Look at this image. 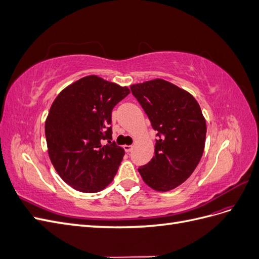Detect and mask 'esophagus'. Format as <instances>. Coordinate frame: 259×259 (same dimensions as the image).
Returning <instances> with one entry per match:
<instances>
[{"instance_id": "1", "label": "esophagus", "mask_w": 259, "mask_h": 259, "mask_svg": "<svg viewBox=\"0 0 259 259\" xmlns=\"http://www.w3.org/2000/svg\"><path fill=\"white\" fill-rule=\"evenodd\" d=\"M123 148H124L125 152H127V153H128V152H131V151L133 150V146H127V145H125Z\"/></svg>"}]
</instances>
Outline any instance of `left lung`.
I'll return each instance as SVG.
<instances>
[{"label":"left lung","instance_id":"left-lung-1","mask_svg":"<svg viewBox=\"0 0 259 259\" xmlns=\"http://www.w3.org/2000/svg\"><path fill=\"white\" fill-rule=\"evenodd\" d=\"M156 131L154 155L138 168L144 182L165 192L190 177L204 151L206 123L190 93L155 79L131 86Z\"/></svg>","mask_w":259,"mask_h":259}]
</instances>
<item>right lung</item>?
<instances>
[{
  "instance_id": "obj_1",
  "label": "right lung",
  "mask_w": 259,
  "mask_h": 259,
  "mask_svg": "<svg viewBox=\"0 0 259 259\" xmlns=\"http://www.w3.org/2000/svg\"><path fill=\"white\" fill-rule=\"evenodd\" d=\"M128 94L125 86L89 75L67 86L54 100L45 122L49 155L73 189L98 192L113 180L125 152L111 143V113Z\"/></svg>"
}]
</instances>
